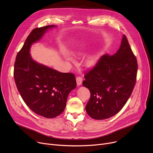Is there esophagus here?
Masks as SVG:
<instances>
[{"mask_svg": "<svg viewBox=\"0 0 153 153\" xmlns=\"http://www.w3.org/2000/svg\"><path fill=\"white\" fill-rule=\"evenodd\" d=\"M76 82H77V85L78 86L81 85L82 83V79L81 77H76Z\"/></svg>", "mask_w": 153, "mask_h": 153, "instance_id": "obj_1", "label": "esophagus"}]
</instances>
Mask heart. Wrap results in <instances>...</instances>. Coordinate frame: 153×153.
Listing matches in <instances>:
<instances>
[{
	"label": "heart",
	"instance_id": "b5f03b06",
	"mask_svg": "<svg viewBox=\"0 0 153 153\" xmlns=\"http://www.w3.org/2000/svg\"><path fill=\"white\" fill-rule=\"evenodd\" d=\"M82 51V48L81 46H78L76 48L75 54H79L81 53ZM63 56H64V58H66V59L71 61H73L74 59L72 57L71 55L69 54L68 53L64 52L63 53ZM100 58V54L99 53H94L91 55H90L89 57H88L86 60H85V66L89 68H92L94 66L97 65V64L98 63V61L99 60Z\"/></svg>",
	"mask_w": 153,
	"mask_h": 153
}]
</instances>
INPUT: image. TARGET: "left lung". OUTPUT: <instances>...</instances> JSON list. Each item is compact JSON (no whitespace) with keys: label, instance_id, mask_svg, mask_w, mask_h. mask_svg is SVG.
<instances>
[{"label":"left lung","instance_id":"1","mask_svg":"<svg viewBox=\"0 0 153 153\" xmlns=\"http://www.w3.org/2000/svg\"><path fill=\"white\" fill-rule=\"evenodd\" d=\"M138 64L125 35L117 52L105 54L84 76L82 85L91 92L85 106L87 114L95 120L114 116L130 98L136 83Z\"/></svg>","mask_w":153,"mask_h":153}]
</instances>
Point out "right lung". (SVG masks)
Listing matches in <instances>:
<instances>
[{
	"mask_svg": "<svg viewBox=\"0 0 153 153\" xmlns=\"http://www.w3.org/2000/svg\"><path fill=\"white\" fill-rule=\"evenodd\" d=\"M56 25L35 28L18 53L14 65V79L27 105L35 114L48 118L64 110L68 95L76 87L74 75L64 73L33 60L30 53L33 43Z\"/></svg>",
	"mask_w": 153,
	"mask_h": 153,
	"instance_id": "add662e5",
	"label": "right lung"
}]
</instances>
